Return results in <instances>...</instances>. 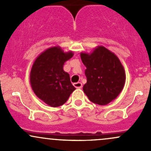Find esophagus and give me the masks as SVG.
Instances as JSON below:
<instances>
[{
	"label": "esophagus",
	"instance_id": "obj_1",
	"mask_svg": "<svg viewBox=\"0 0 151 151\" xmlns=\"http://www.w3.org/2000/svg\"><path fill=\"white\" fill-rule=\"evenodd\" d=\"M73 85H74V86H75L76 88H81L82 86H83L82 83H81V82L75 83H74Z\"/></svg>",
	"mask_w": 151,
	"mask_h": 151
}]
</instances>
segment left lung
<instances>
[{"label": "left lung", "mask_w": 151, "mask_h": 151, "mask_svg": "<svg viewBox=\"0 0 151 151\" xmlns=\"http://www.w3.org/2000/svg\"><path fill=\"white\" fill-rule=\"evenodd\" d=\"M81 58L86 67L87 82L83 90L89 100L102 106L114 100L126 80L125 70L118 57L104 47L98 46L89 54L81 52Z\"/></svg>", "instance_id": "obj_1"}]
</instances>
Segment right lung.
I'll list each match as a JSON object with an SVG mask.
<instances>
[{
	"mask_svg": "<svg viewBox=\"0 0 151 151\" xmlns=\"http://www.w3.org/2000/svg\"><path fill=\"white\" fill-rule=\"evenodd\" d=\"M73 56V52H65L60 47L48 48L40 55L30 71V84L39 99L52 107L63 105L76 88L70 76L63 70L65 62Z\"/></svg>",
	"mask_w": 151,
	"mask_h": 151,
	"instance_id": "obj_1",
	"label": "right lung"
}]
</instances>
